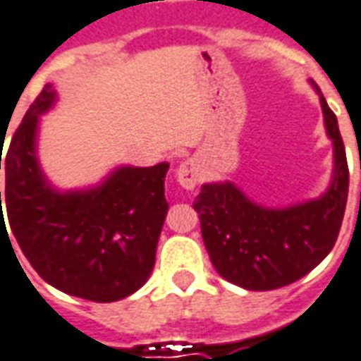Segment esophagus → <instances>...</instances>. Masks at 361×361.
<instances>
[{
    "label": "esophagus",
    "instance_id": "34e87169",
    "mask_svg": "<svg viewBox=\"0 0 361 361\" xmlns=\"http://www.w3.org/2000/svg\"><path fill=\"white\" fill-rule=\"evenodd\" d=\"M200 165L196 159H186L178 165L177 169V180L178 184L186 188V190H192L196 184L200 183Z\"/></svg>",
    "mask_w": 361,
    "mask_h": 361
}]
</instances>
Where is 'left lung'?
<instances>
[{
	"mask_svg": "<svg viewBox=\"0 0 361 361\" xmlns=\"http://www.w3.org/2000/svg\"><path fill=\"white\" fill-rule=\"evenodd\" d=\"M314 88L335 149L333 180L321 198L269 209L246 198L233 183H213L204 184L194 200L209 259L233 285L248 290L290 285L319 265L335 246L348 200V163L336 115L317 84Z\"/></svg>",
	"mask_w": 361,
	"mask_h": 361,
	"instance_id": "left-lung-1",
	"label": "left lung"
}]
</instances>
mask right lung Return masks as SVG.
Wrapping results in <instances>:
<instances>
[{
  "label": "right lung",
  "mask_w": 361,
  "mask_h": 361,
  "mask_svg": "<svg viewBox=\"0 0 361 361\" xmlns=\"http://www.w3.org/2000/svg\"><path fill=\"white\" fill-rule=\"evenodd\" d=\"M54 102V86L46 84L13 134L4 159L0 148L9 227L46 283L78 298L117 302L152 275L169 209V163L119 167L99 186L57 192L47 184L36 155L38 119ZM4 219L0 192V231H7Z\"/></svg>",
  "instance_id": "right-lung-1"
}]
</instances>
